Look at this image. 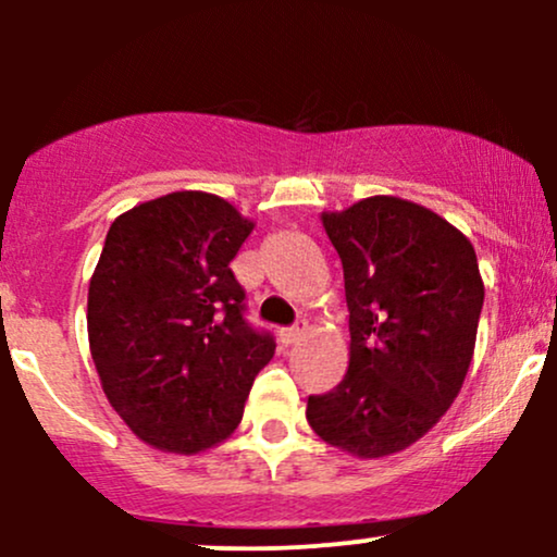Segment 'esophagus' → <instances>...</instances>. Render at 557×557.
Instances as JSON below:
<instances>
[{"label":"esophagus","mask_w":557,"mask_h":557,"mask_svg":"<svg viewBox=\"0 0 557 557\" xmlns=\"http://www.w3.org/2000/svg\"><path fill=\"white\" fill-rule=\"evenodd\" d=\"M306 335V327L304 324H296V327H287V330H280V341H283L285 345H293L298 343L300 337Z\"/></svg>","instance_id":"1"}]
</instances>
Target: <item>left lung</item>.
I'll return each instance as SVG.
<instances>
[{"instance_id": "1", "label": "left lung", "mask_w": 557, "mask_h": 557, "mask_svg": "<svg viewBox=\"0 0 557 557\" xmlns=\"http://www.w3.org/2000/svg\"><path fill=\"white\" fill-rule=\"evenodd\" d=\"M322 227L343 261L348 372L311 395L306 419L348 456H393L424 437L463 387L484 304L474 246L398 196L322 212Z\"/></svg>"}]
</instances>
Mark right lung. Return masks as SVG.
<instances>
[{"label":"right lung","instance_id":"1","mask_svg":"<svg viewBox=\"0 0 557 557\" xmlns=\"http://www.w3.org/2000/svg\"><path fill=\"white\" fill-rule=\"evenodd\" d=\"M257 222L175 190L112 222L88 285V345L107 400L146 445L198 456L238 430L274 341L243 322L230 261Z\"/></svg>","mask_w":557,"mask_h":557}]
</instances>
